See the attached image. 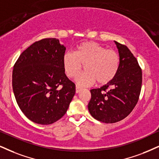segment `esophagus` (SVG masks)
I'll list each match as a JSON object with an SVG mask.
<instances>
[{
    "instance_id": "1",
    "label": "esophagus",
    "mask_w": 159,
    "mask_h": 159,
    "mask_svg": "<svg viewBox=\"0 0 159 159\" xmlns=\"http://www.w3.org/2000/svg\"><path fill=\"white\" fill-rule=\"evenodd\" d=\"M81 91H82L81 88H80L79 86H76V93H80V92Z\"/></svg>"
}]
</instances>
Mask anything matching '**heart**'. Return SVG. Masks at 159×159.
<instances>
[{
    "mask_svg": "<svg viewBox=\"0 0 159 159\" xmlns=\"http://www.w3.org/2000/svg\"><path fill=\"white\" fill-rule=\"evenodd\" d=\"M119 57L113 50L93 41H86L76 46L75 52H67L62 57V65L66 75L75 77L85 65V72L76 78L80 86L92 85L97 81L99 85L110 83L119 70Z\"/></svg>",
    "mask_w": 159,
    "mask_h": 159,
    "instance_id": "heart-1",
    "label": "heart"
}]
</instances>
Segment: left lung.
I'll list each match as a JSON object with an SVG mask.
<instances>
[{
    "instance_id": "1",
    "label": "left lung",
    "mask_w": 159,
    "mask_h": 159,
    "mask_svg": "<svg viewBox=\"0 0 159 159\" xmlns=\"http://www.w3.org/2000/svg\"><path fill=\"white\" fill-rule=\"evenodd\" d=\"M114 42L120 60L118 72L110 83L91 90L88 105L92 116L105 123L117 122L130 114L142 89V70L136 58L126 46Z\"/></svg>"
}]
</instances>
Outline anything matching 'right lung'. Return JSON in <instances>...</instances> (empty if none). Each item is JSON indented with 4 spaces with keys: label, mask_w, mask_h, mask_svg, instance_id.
I'll return each instance as SVG.
<instances>
[{
    "label": "right lung",
    "mask_w": 159,
    "mask_h": 159,
    "mask_svg": "<svg viewBox=\"0 0 159 159\" xmlns=\"http://www.w3.org/2000/svg\"><path fill=\"white\" fill-rule=\"evenodd\" d=\"M66 49L58 39H43L27 48L14 66V94L33 122L51 125L61 119L75 94L62 65Z\"/></svg>",
    "instance_id": "right-lung-1"
}]
</instances>
